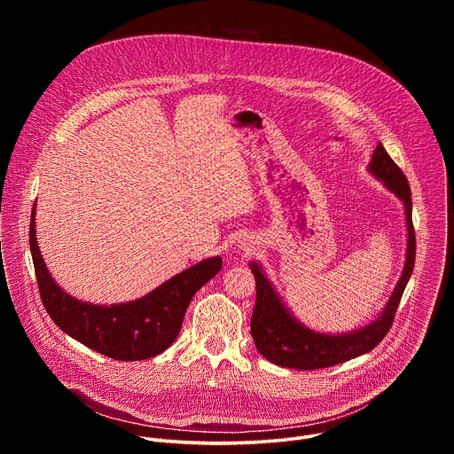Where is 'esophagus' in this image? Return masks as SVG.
<instances>
[{"label":"esophagus","instance_id":"1","mask_svg":"<svg viewBox=\"0 0 454 454\" xmlns=\"http://www.w3.org/2000/svg\"><path fill=\"white\" fill-rule=\"evenodd\" d=\"M253 239H254V237H244L242 240H239V249H240L242 253H246V254H247L249 251H253V249H254V244H256Z\"/></svg>","mask_w":454,"mask_h":454}]
</instances>
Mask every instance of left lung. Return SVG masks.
<instances>
[{
	"label": "left lung",
	"mask_w": 454,
	"mask_h": 454,
	"mask_svg": "<svg viewBox=\"0 0 454 454\" xmlns=\"http://www.w3.org/2000/svg\"><path fill=\"white\" fill-rule=\"evenodd\" d=\"M368 172L403 201L406 214L408 246L403 275L384 309L366 325L338 334L309 329L286 307L280 294L266 277L262 266L249 262L256 282V301L251 316V336L256 350L268 361L294 370L327 368L359 357L375 348L390 331L399 301L415 266V230L411 221V190L403 170L394 163L382 144L375 147Z\"/></svg>",
	"instance_id": "8db88e82"
}]
</instances>
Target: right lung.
<instances>
[{
    "instance_id": "1",
    "label": "right lung",
    "mask_w": 454,
    "mask_h": 454,
    "mask_svg": "<svg viewBox=\"0 0 454 454\" xmlns=\"http://www.w3.org/2000/svg\"><path fill=\"white\" fill-rule=\"evenodd\" d=\"M30 251L41 300L55 325L116 361H142L167 350L181 331L192 296L223 268L221 256L205 258L138 300L98 305L74 298L50 275L37 246L35 210L30 217Z\"/></svg>"
}]
</instances>
